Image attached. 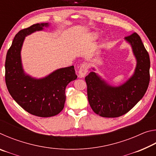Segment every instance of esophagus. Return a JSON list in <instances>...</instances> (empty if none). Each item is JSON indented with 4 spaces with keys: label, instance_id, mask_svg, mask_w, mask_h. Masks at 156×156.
<instances>
[{
    "label": "esophagus",
    "instance_id": "1",
    "mask_svg": "<svg viewBox=\"0 0 156 156\" xmlns=\"http://www.w3.org/2000/svg\"><path fill=\"white\" fill-rule=\"evenodd\" d=\"M88 72V65L87 63H84L82 64L80 69L78 71V76L80 78H83L84 76L86 75V73Z\"/></svg>",
    "mask_w": 156,
    "mask_h": 156
}]
</instances>
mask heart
<instances>
[{
	"label": "heart",
	"mask_w": 156,
	"mask_h": 156,
	"mask_svg": "<svg viewBox=\"0 0 156 156\" xmlns=\"http://www.w3.org/2000/svg\"><path fill=\"white\" fill-rule=\"evenodd\" d=\"M94 38H96V36H94Z\"/></svg>",
	"instance_id": "obj_1"
}]
</instances>
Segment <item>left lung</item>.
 <instances>
[{"instance_id":"1","label":"left lung","mask_w":156,"mask_h":156,"mask_svg":"<svg viewBox=\"0 0 156 156\" xmlns=\"http://www.w3.org/2000/svg\"><path fill=\"white\" fill-rule=\"evenodd\" d=\"M125 40L131 45L136 60L133 74L125 83L110 85L94 72L85 77L89 105L102 117L116 118L125 114L142 98L149 86L150 59L140 37L133 33Z\"/></svg>"}]
</instances>
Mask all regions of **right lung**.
<instances>
[{"mask_svg":"<svg viewBox=\"0 0 156 156\" xmlns=\"http://www.w3.org/2000/svg\"><path fill=\"white\" fill-rule=\"evenodd\" d=\"M49 25L47 23H37L18 31L5 60V83L13 99L26 112L43 118L61 112L66 87L77 78L73 66L58 69L42 78L31 77L23 69L20 53L25 37Z\"/></svg>","mask_w":156,"mask_h":156,"instance_id":"add662e5","label":"right lung"}]
</instances>
